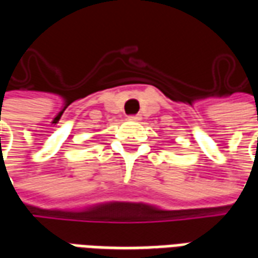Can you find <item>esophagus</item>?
Here are the masks:
<instances>
[{
	"label": "esophagus",
	"instance_id": "34e87169",
	"mask_svg": "<svg viewBox=\"0 0 258 258\" xmlns=\"http://www.w3.org/2000/svg\"><path fill=\"white\" fill-rule=\"evenodd\" d=\"M130 120H133V121H140L141 118V114H134V116H130Z\"/></svg>",
	"mask_w": 258,
	"mask_h": 258
}]
</instances>
